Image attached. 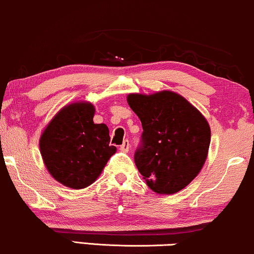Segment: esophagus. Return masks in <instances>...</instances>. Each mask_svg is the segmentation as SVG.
Returning <instances> with one entry per match:
<instances>
[{"mask_svg":"<svg viewBox=\"0 0 254 254\" xmlns=\"http://www.w3.org/2000/svg\"><path fill=\"white\" fill-rule=\"evenodd\" d=\"M121 151H123V152H127L129 151V149H130V143H129V140L127 139H125L124 142H123V144L121 145Z\"/></svg>","mask_w":254,"mask_h":254,"instance_id":"1","label":"esophagus"}]
</instances>
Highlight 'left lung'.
Wrapping results in <instances>:
<instances>
[{"instance_id": "obj_1", "label": "left lung", "mask_w": 254, "mask_h": 254, "mask_svg": "<svg viewBox=\"0 0 254 254\" xmlns=\"http://www.w3.org/2000/svg\"><path fill=\"white\" fill-rule=\"evenodd\" d=\"M127 103L142 122L135 163L146 185L158 194H174L200 173L208 154L206 118L180 94H129Z\"/></svg>"}]
</instances>
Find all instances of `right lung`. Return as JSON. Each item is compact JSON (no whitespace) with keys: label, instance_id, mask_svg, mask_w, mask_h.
I'll use <instances>...</instances> for the list:
<instances>
[{"label":"right lung","instance_id":"add662e5","mask_svg":"<svg viewBox=\"0 0 254 254\" xmlns=\"http://www.w3.org/2000/svg\"><path fill=\"white\" fill-rule=\"evenodd\" d=\"M90 103H74L58 112L40 138V151L51 175L66 187L81 189L100 175L116 152L109 127L93 123Z\"/></svg>","mask_w":254,"mask_h":254}]
</instances>
